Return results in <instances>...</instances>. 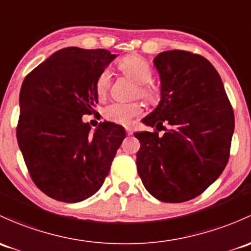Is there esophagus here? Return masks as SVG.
I'll return each instance as SVG.
<instances>
[{"label": "esophagus", "mask_w": 251, "mask_h": 251, "mask_svg": "<svg viewBox=\"0 0 251 251\" xmlns=\"http://www.w3.org/2000/svg\"><path fill=\"white\" fill-rule=\"evenodd\" d=\"M126 134H127V136H132V133H133V131H132V128H130V127H126Z\"/></svg>", "instance_id": "obj_1"}]
</instances>
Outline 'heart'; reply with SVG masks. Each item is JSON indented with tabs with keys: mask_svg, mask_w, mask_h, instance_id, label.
<instances>
[{
	"mask_svg": "<svg viewBox=\"0 0 251 251\" xmlns=\"http://www.w3.org/2000/svg\"><path fill=\"white\" fill-rule=\"evenodd\" d=\"M119 67L127 77L138 84V95L142 99L149 102H154L156 100V94L149 84L152 79L151 67L143 57L131 55L119 63ZM109 86L110 71L109 68H104L100 72L95 80V90H96L97 96L100 99L105 97ZM142 114H143V105L139 102H130V103L113 102L103 109V117L108 121L124 126L131 125L134 119L139 118Z\"/></svg>",
	"mask_w": 251,
	"mask_h": 251,
	"instance_id": "heart-1",
	"label": "heart"
}]
</instances>
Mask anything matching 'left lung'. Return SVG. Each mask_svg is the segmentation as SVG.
<instances>
[{"instance_id": "left-lung-1", "label": "left lung", "mask_w": 251, "mask_h": 251, "mask_svg": "<svg viewBox=\"0 0 251 251\" xmlns=\"http://www.w3.org/2000/svg\"><path fill=\"white\" fill-rule=\"evenodd\" d=\"M154 66L161 101L143 123L165 133H134L141 143L137 171L155 199L185 202L212 185L227 165L233 109L220 75L201 55L168 50L155 57Z\"/></svg>"}]
</instances>
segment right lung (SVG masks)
Masks as SVG:
<instances>
[{"mask_svg":"<svg viewBox=\"0 0 251 251\" xmlns=\"http://www.w3.org/2000/svg\"><path fill=\"white\" fill-rule=\"evenodd\" d=\"M117 55L105 49L68 47L24 79L18 144L31 179L47 196L75 203L99 191L125 131L100 123L94 133L83 115L95 113V80Z\"/></svg>","mask_w":251,"mask_h":251,"instance_id":"add662e5","label":"right lung"}]
</instances>
